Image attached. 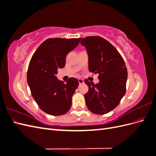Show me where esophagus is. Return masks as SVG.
Segmentation results:
<instances>
[{
	"label": "esophagus",
	"mask_w": 156,
	"mask_h": 156,
	"mask_svg": "<svg viewBox=\"0 0 156 156\" xmlns=\"http://www.w3.org/2000/svg\"><path fill=\"white\" fill-rule=\"evenodd\" d=\"M78 81H79V84H83L84 83V81L83 79H78Z\"/></svg>",
	"instance_id": "esophagus-1"
}]
</instances>
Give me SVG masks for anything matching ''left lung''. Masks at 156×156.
Segmentation results:
<instances>
[{
	"mask_svg": "<svg viewBox=\"0 0 156 156\" xmlns=\"http://www.w3.org/2000/svg\"><path fill=\"white\" fill-rule=\"evenodd\" d=\"M80 44L87 49L89 71L99 73L100 80L96 84L84 80L88 87L84 95L86 105L94 114H106L118 106L126 94L127 72L125 62L115 47L101 37L87 36Z\"/></svg>",
	"mask_w": 156,
	"mask_h": 156,
	"instance_id": "8db88e82",
	"label": "left lung"
}]
</instances>
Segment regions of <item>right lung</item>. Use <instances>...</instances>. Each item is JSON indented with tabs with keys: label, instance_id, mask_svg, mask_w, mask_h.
Here are the masks:
<instances>
[{
	"label": "right lung",
	"instance_id": "obj_1",
	"mask_svg": "<svg viewBox=\"0 0 156 156\" xmlns=\"http://www.w3.org/2000/svg\"><path fill=\"white\" fill-rule=\"evenodd\" d=\"M81 38H49L32 55L27 71V83L39 107L52 116L62 115L72 107V98L78 87L77 79L64 83L56 77L65 66L66 55L79 45Z\"/></svg>",
	"mask_w": 156,
	"mask_h": 156
}]
</instances>
